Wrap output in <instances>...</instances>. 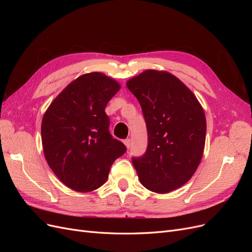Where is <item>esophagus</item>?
<instances>
[{"label":"esophagus","mask_w":252,"mask_h":252,"mask_svg":"<svg viewBox=\"0 0 252 252\" xmlns=\"http://www.w3.org/2000/svg\"><path fill=\"white\" fill-rule=\"evenodd\" d=\"M130 139H126V140H124V144H125V146L127 147V149H129L130 148Z\"/></svg>","instance_id":"esophagus-1"}]
</instances>
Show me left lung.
I'll return each mask as SVG.
<instances>
[{"mask_svg": "<svg viewBox=\"0 0 252 252\" xmlns=\"http://www.w3.org/2000/svg\"><path fill=\"white\" fill-rule=\"evenodd\" d=\"M126 85L138 98L147 127V149L132 158L139 179L150 191H172L191 179L202 159L204 110L190 89L168 72L146 70Z\"/></svg>", "mask_w": 252, "mask_h": 252, "instance_id": "left-lung-1", "label": "left lung"}]
</instances>
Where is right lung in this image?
<instances>
[{
  "label": "right lung",
  "mask_w": 252,
  "mask_h": 252,
  "mask_svg": "<svg viewBox=\"0 0 252 252\" xmlns=\"http://www.w3.org/2000/svg\"><path fill=\"white\" fill-rule=\"evenodd\" d=\"M119 83L100 72L71 82L45 112L41 133L45 158L67 187L93 191L108 178L110 167L126 146L109 132L105 108Z\"/></svg>",
  "instance_id": "obj_1"
}]
</instances>
